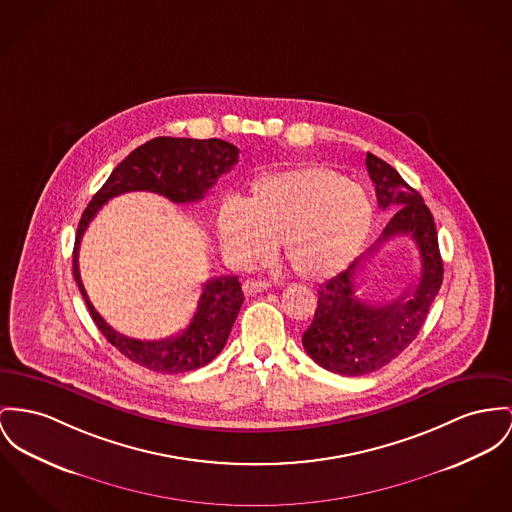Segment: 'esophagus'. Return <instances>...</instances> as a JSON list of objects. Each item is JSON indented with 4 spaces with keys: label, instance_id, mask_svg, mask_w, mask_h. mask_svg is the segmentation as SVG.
<instances>
[{
    "label": "esophagus",
    "instance_id": "1",
    "mask_svg": "<svg viewBox=\"0 0 512 512\" xmlns=\"http://www.w3.org/2000/svg\"><path fill=\"white\" fill-rule=\"evenodd\" d=\"M272 285L268 281H258V279H246L242 283V289H244V295H256V293H262V291H268Z\"/></svg>",
    "mask_w": 512,
    "mask_h": 512
}]
</instances>
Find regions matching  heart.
Returning a JSON list of instances; mask_svg holds the SVG:
<instances>
[{
	"label": "heart",
	"instance_id": "heart-1",
	"mask_svg": "<svg viewBox=\"0 0 512 512\" xmlns=\"http://www.w3.org/2000/svg\"><path fill=\"white\" fill-rule=\"evenodd\" d=\"M373 215L361 184L318 163H297L258 174L242 202L219 205L215 225L239 264L266 260L277 242L301 277L326 279L357 256Z\"/></svg>",
	"mask_w": 512,
	"mask_h": 512
}]
</instances>
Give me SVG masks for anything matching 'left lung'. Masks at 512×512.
Masks as SVG:
<instances>
[{
    "label": "left lung",
    "mask_w": 512,
    "mask_h": 512,
    "mask_svg": "<svg viewBox=\"0 0 512 512\" xmlns=\"http://www.w3.org/2000/svg\"><path fill=\"white\" fill-rule=\"evenodd\" d=\"M365 165L378 205L398 211L376 244L345 272L320 285L312 324L303 334L308 355L326 371L343 376L369 375L394 361L417 338L443 283V258L429 207L394 167L373 153H367ZM398 234H408L420 248V279L392 302L373 306L357 300L356 275L386 239Z\"/></svg>",
    "instance_id": "1"
}]
</instances>
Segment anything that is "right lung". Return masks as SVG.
<instances>
[{
    "label": "right lung",
    "instance_id": "obj_1",
    "mask_svg": "<svg viewBox=\"0 0 512 512\" xmlns=\"http://www.w3.org/2000/svg\"><path fill=\"white\" fill-rule=\"evenodd\" d=\"M239 163V149L223 139L155 137L134 149L85 207L73 246V277L89 314L104 338L122 355L155 373H188L213 361L233 330L244 295L237 275L205 281L190 324L176 336L159 341L128 338L110 328L87 297L79 275V244L93 217L110 198L126 192H155L174 204L198 202L217 178Z\"/></svg>",
    "mask_w": 512,
    "mask_h": 512
}]
</instances>
